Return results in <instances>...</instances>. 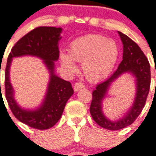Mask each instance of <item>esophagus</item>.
<instances>
[{"mask_svg": "<svg viewBox=\"0 0 156 156\" xmlns=\"http://www.w3.org/2000/svg\"><path fill=\"white\" fill-rule=\"evenodd\" d=\"M85 87V86H84V84L82 83H80V82H78V83H76L75 84H74V86H73V89H74V91H79V90H82V89H83Z\"/></svg>", "mask_w": 156, "mask_h": 156, "instance_id": "1", "label": "esophagus"}]
</instances>
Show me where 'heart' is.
<instances>
[{"label":"heart","mask_w":156,"mask_h":156,"mask_svg":"<svg viewBox=\"0 0 156 156\" xmlns=\"http://www.w3.org/2000/svg\"><path fill=\"white\" fill-rule=\"evenodd\" d=\"M116 41L99 34H87L73 40L69 53L60 52V63L70 73L77 70L76 62H83L84 75L91 82H98L109 75L119 58Z\"/></svg>","instance_id":"heart-1"}]
</instances>
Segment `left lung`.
<instances>
[{
	"label": "left lung",
	"mask_w": 156,
	"mask_h": 156,
	"mask_svg": "<svg viewBox=\"0 0 156 156\" xmlns=\"http://www.w3.org/2000/svg\"><path fill=\"white\" fill-rule=\"evenodd\" d=\"M123 46V60L117 70L110 78L99 83L92 92L90 113L96 123L109 130H119L131 125L136 120L144 108L151 86V67L147 56L138 45L128 36L118 32ZM125 73H132L136 78L137 92L133 105L120 120H108L102 111V101L113 81Z\"/></svg>",
	"instance_id": "obj_1"
}]
</instances>
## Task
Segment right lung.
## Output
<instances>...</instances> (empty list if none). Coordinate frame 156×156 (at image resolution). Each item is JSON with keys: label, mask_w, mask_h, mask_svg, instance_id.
I'll return each instance as SVG.
<instances>
[{"label": "right lung", "mask_w": 156, "mask_h": 156, "mask_svg": "<svg viewBox=\"0 0 156 156\" xmlns=\"http://www.w3.org/2000/svg\"><path fill=\"white\" fill-rule=\"evenodd\" d=\"M62 28L38 27L23 36L15 43L7 59L5 72V98L13 115L23 123L36 129H48L59 120L68 100L73 94L69 82L55 74V62L59 59V41ZM32 55L44 61L50 72V82L44 101L36 110H25L13 98V89L9 81V68L14 57ZM1 87V83H0Z\"/></svg>", "instance_id": "obj_1"}]
</instances>
